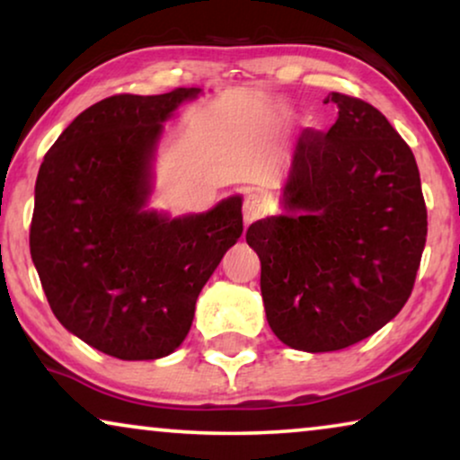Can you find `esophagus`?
I'll use <instances>...</instances> for the list:
<instances>
[{
  "label": "esophagus",
  "mask_w": 460,
  "mask_h": 460,
  "mask_svg": "<svg viewBox=\"0 0 460 460\" xmlns=\"http://www.w3.org/2000/svg\"><path fill=\"white\" fill-rule=\"evenodd\" d=\"M270 211V203L266 197L261 194H247L243 200V216H244V224L257 222V219L266 217Z\"/></svg>",
  "instance_id": "34e87169"
}]
</instances>
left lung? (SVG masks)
Masks as SVG:
<instances>
[{
  "instance_id": "obj_1",
  "label": "left lung",
  "mask_w": 460,
  "mask_h": 460,
  "mask_svg": "<svg viewBox=\"0 0 460 460\" xmlns=\"http://www.w3.org/2000/svg\"><path fill=\"white\" fill-rule=\"evenodd\" d=\"M339 117L304 129L285 186L287 216L251 224L270 329L304 351L349 348L411 297L427 238L419 167L385 115L331 92Z\"/></svg>"
}]
</instances>
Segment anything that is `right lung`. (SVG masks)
<instances>
[{
  "instance_id": "obj_1",
  "label": "right lung",
  "mask_w": 460,
  "mask_h": 460,
  "mask_svg": "<svg viewBox=\"0 0 460 460\" xmlns=\"http://www.w3.org/2000/svg\"><path fill=\"white\" fill-rule=\"evenodd\" d=\"M199 87L117 93L85 109L43 156L31 257L60 324L119 360H155L190 331L200 288L243 234V200L169 219L144 211L163 121Z\"/></svg>"
}]
</instances>
